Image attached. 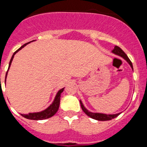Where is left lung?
<instances>
[{"label":"left lung","instance_id":"obj_1","mask_svg":"<svg viewBox=\"0 0 147 147\" xmlns=\"http://www.w3.org/2000/svg\"><path fill=\"white\" fill-rule=\"evenodd\" d=\"M112 52L113 53V54H116V55L120 56V57H121L122 58H124V59H125L128 63H129V65H130L131 67H132V69L133 70V67H132V62H131V61L129 60V59L128 58L127 54L123 51V50H122L121 49H120V48H119V46H117V45H115V47H114L113 50L112 51ZM80 104H81V107L83 111H84V113H85L87 115H88L89 117L92 118V119H96V120H98V121L111 120V119H114V118L117 117L118 115L121 113H117V114H104V113H98L90 112V111H88V110L85 108V106L83 105L82 101H80Z\"/></svg>","mask_w":147,"mask_h":147}]
</instances>
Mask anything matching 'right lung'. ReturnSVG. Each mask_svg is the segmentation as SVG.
<instances>
[{
  "label": "right lung",
  "mask_w": 147,
  "mask_h": 147,
  "mask_svg": "<svg viewBox=\"0 0 147 147\" xmlns=\"http://www.w3.org/2000/svg\"><path fill=\"white\" fill-rule=\"evenodd\" d=\"M33 41L34 40H32V41H31V42H33ZM28 43H30V42H27V43H26V44H24L23 45H22L20 49H18V50H17L16 51H15L14 54H13L12 57H11V59H10L9 64V68H8V71H9V69L10 65H11V62H12V59H13V58H14V56H15V54ZM8 71H7V72H6V76H7ZM64 88H62V89L59 90V91L57 92V95H56L55 98H54V102H52V104H51V105L50 106L48 107V108H46L45 110H42V111H41V112L30 113H28V114H21V115L22 116H23L24 118H26V119H31V120H43V119H49V118L52 117L53 115H54L57 112L58 109H59V103H60L61 93L63 92V90H64Z\"/></svg>",
  "instance_id": "right-lung-1"
}]
</instances>
